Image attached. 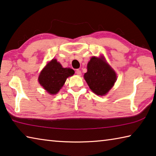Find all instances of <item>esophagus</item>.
Instances as JSON below:
<instances>
[{"label":"esophagus","mask_w":156,"mask_h":156,"mask_svg":"<svg viewBox=\"0 0 156 156\" xmlns=\"http://www.w3.org/2000/svg\"><path fill=\"white\" fill-rule=\"evenodd\" d=\"M76 74H77L78 76H80L81 75V72H80V69H77L76 71Z\"/></svg>","instance_id":"1"}]
</instances>
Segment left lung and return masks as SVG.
Masks as SVG:
<instances>
[{
  "mask_svg": "<svg viewBox=\"0 0 156 156\" xmlns=\"http://www.w3.org/2000/svg\"><path fill=\"white\" fill-rule=\"evenodd\" d=\"M84 78L91 90L98 96H105L114 85L117 76L103 56H93L87 64Z\"/></svg>",
  "mask_w": 156,
  "mask_h": 156,
  "instance_id": "obj_1",
  "label": "left lung"
}]
</instances>
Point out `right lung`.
<instances>
[{
    "label": "right lung",
    "mask_w": 156,
    "mask_h": 156,
    "mask_svg": "<svg viewBox=\"0 0 156 156\" xmlns=\"http://www.w3.org/2000/svg\"><path fill=\"white\" fill-rule=\"evenodd\" d=\"M73 74L72 69L63 68L56 59H52L41 71L38 80L49 94L54 95L64 85L67 78Z\"/></svg>",
    "instance_id": "add662e5"
}]
</instances>
